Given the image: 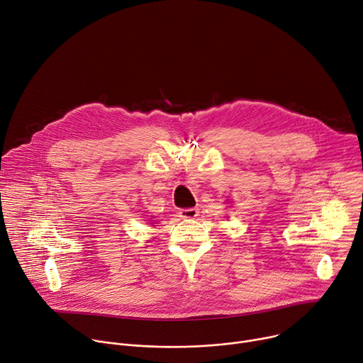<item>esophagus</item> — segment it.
<instances>
[{
  "label": "esophagus",
  "instance_id": "obj_1",
  "mask_svg": "<svg viewBox=\"0 0 363 363\" xmlns=\"http://www.w3.org/2000/svg\"><path fill=\"white\" fill-rule=\"evenodd\" d=\"M199 215L198 208H184L179 211V216L182 219H195Z\"/></svg>",
  "mask_w": 363,
  "mask_h": 363
}]
</instances>
